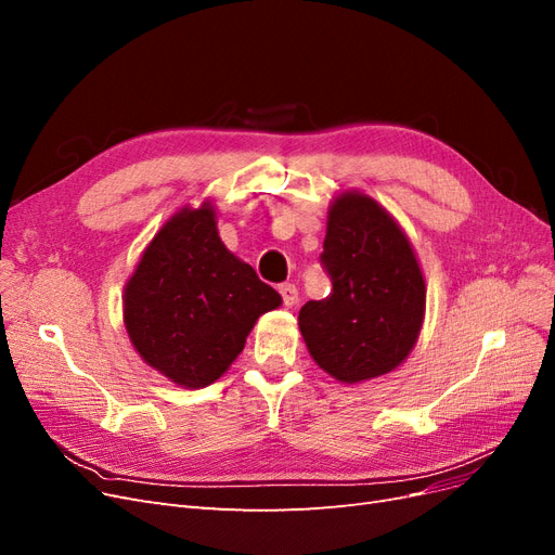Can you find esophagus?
Listing matches in <instances>:
<instances>
[{"instance_id":"1","label":"esophagus","mask_w":555,"mask_h":555,"mask_svg":"<svg viewBox=\"0 0 555 555\" xmlns=\"http://www.w3.org/2000/svg\"><path fill=\"white\" fill-rule=\"evenodd\" d=\"M280 296H282L284 306H287V308H294L298 304V289L294 287V284H282Z\"/></svg>"}]
</instances>
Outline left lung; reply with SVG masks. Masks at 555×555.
I'll use <instances>...</instances> for the list:
<instances>
[{"instance_id":"left-lung-1","label":"left lung","mask_w":555,"mask_h":555,"mask_svg":"<svg viewBox=\"0 0 555 555\" xmlns=\"http://www.w3.org/2000/svg\"><path fill=\"white\" fill-rule=\"evenodd\" d=\"M322 263L333 289L298 312L314 363L343 384L396 371L426 314V280L408 233L373 196L340 192L328 206Z\"/></svg>"}]
</instances>
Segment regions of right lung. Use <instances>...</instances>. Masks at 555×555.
<instances>
[{"mask_svg": "<svg viewBox=\"0 0 555 555\" xmlns=\"http://www.w3.org/2000/svg\"><path fill=\"white\" fill-rule=\"evenodd\" d=\"M282 306L220 238L212 201L162 224L125 284L122 319L139 357L182 389H204L238 359L257 319Z\"/></svg>", "mask_w": 555, "mask_h": 555, "instance_id": "obj_1", "label": "right lung"}]
</instances>
